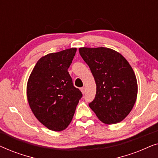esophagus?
Segmentation results:
<instances>
[{
	"label": "esophagus",
	"instance_id": "34e87169",
	"mask_svg": "<svg viewBox=\"0 0 158 158\" xmlns=\"http://www.w3.org/2000/svg\"><path fill=\"white\" fill-rule=\"evenodd\" d=\"M81 90L82 94H85V87L81 88Z\"/></svg>",
	"mask_w": 158,
	"mask_h": 158
}]
</instances>
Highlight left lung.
Returning <instances> with one entry per match:
<instances>
[{"mask_svg": "<svg viewBox=\"0 0 158 158\" xmlns=\"http://www.w3.org/2000/svg\"><path fill=\"white\" fill-rule=\"evenodd\" d=\"M79 52L96 84L90 108L106 124L122 122L137 100V82L132 68L120 53L106 47H81Z\"/></svg>", "mask_w": 158, "mask_h": 158, "instance_id": "1", "label": "left lung"}]
</instances>
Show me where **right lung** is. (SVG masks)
Listing matches in <instances>:
<instances>
[{"mask_svg": "<svg viewBox=\"0 0 158 158\" xmlns=\"http://www.w3.org/2000/svg\"><path fill=\"white\" fill-rule=\"evenodd\" d=\"M76 48L41 57L27 82L28 102L36 118L49 129H65L74 116L83 94L75 88L68 69Z\"/></svg>", "mask_w": 158, "mask_h": 158, "instance_id": "1", "label": "right lung"}]
</instances>
